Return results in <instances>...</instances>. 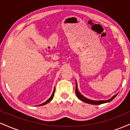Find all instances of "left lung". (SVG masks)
Here are the masks:
<instances>
[{
    "label": "left lung",
    "instance_id": "8db88e82",
    "mask_svg": "<svg viewBox=\"0 0 130 130\" xmlns=\"http://www.w3.org/2000/svg\"><path fill=\"white\" fill-rule=\"evenodd\" d=\"M76 89H75V92L76 94L77 97L80 100V101H83V102L87 103L88 104H94V105H98V104H103V103H108L109 101H111L114 98L117 96V94H116V95H114L112 97H111L110 99L108 100H92L89 99V98H86L85 96H83L81 93L79 92L78 89H77V84L76 80Z\"/></svg>",
    "mask_w": 130,
    "mask_h": 130
}]
</instances>
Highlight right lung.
Here are the masks:
<instances>
[{
	"mask_svg": "<svg viewBox=\"0 0 130 130\" xmlns=\"http://www.w3.org/2000/svg\"><path fill=\"white\" fill-rule=\"evenodd\" d=\"M54 92H55V88H54V91H53V94H52V95H51V97H50V98H49V99L47 100V101H46L45 102H44V103H43L40 104V105H38V106H43V105H44V104L48 103H50V101H51L52 100H53V97H54Z\"/></svg>",
	"mask_w": 130,
	"mask_h": 130,
	"instance_id": "1",
	"label": "right lung"
}]
</instances>
